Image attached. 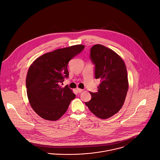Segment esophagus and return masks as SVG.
Masks as SVG:
<instances>
[{
	"instance_id": "esophagus-1",
	"label": "esophagus",
	"mask_w": 160,
	"mask_h": 160,
	"mask_svg": "<svg viewBox=\"0 0 160 160\" xmlns=\"http://www.w3.org/2000/svg\"><path fill=\"white\" fill-rule=\"evenodd\" d=\"M76 91H77V92H78V93H81L83 90L82 89H79V88H77L76 89Z\"/></svg>"
}]
</instances>
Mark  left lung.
<instances>
[{
    "label": "left lung",
    "mask_w": 160,
    "mask_h": 160,
    "mask_svg": "<svg viewBox=\"0 0 160 160\" xmlns=\"http://www.w3.org/2000/svg\"><path fill=\"white\" fill-rule=\"evenodd\" d=\"M90 59L95 66L94 76L101 83L98 92L85 104L101 119L109 118L122 106L128 90V74L123 60L112 50L101 44L93 46Z\"/></svg>",
    "instance_id": "1"
}]
</instances>
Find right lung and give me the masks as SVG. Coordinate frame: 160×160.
<instances>
[{
    "mask_svg": "<svg viewBox=\"0 0 160 160\" xmlns=\"http://www.w3.org/2000/svg\"><path fill=\"white\" fill-rule=\"evenodd\" d=\"M84 49L76 45L43 54L30 66L26 78L28 97L34 111L42 118L59 119L76 95L61 84L69 77V61Z\"/></svg>",
    "mask_w": 160,
    "mask_h": 160,
    "instance_id": "right-lung-1",
    "label": "right lung"
}]
</instances>
